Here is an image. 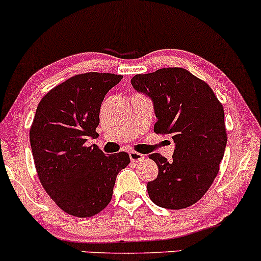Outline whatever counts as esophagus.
I'll use <instances>...</instances> for the list:
<instances>
[{
    "mask_svg": "<svg viewBox=\"0 0 261 261\" xmlns=\"http://www.w3.org/2000/svg\"><path fill=\"white\" fill-rule=\"evenodd\" d=\"M129 158H130L132 162L138 163V162H142V160L145 159V155L140 154V153H138V151H130Z\"/></svg>",
    "mask_w": 261,
    "mask_h": 261,
    "instance_id": "obj_1",
    "label": "esophagus"
}]
</instances>
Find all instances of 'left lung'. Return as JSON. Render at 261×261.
<instances>
[{"mask_svg": "<svg viewBox=\"0 0 261 261\" xmlns=\"http://www.w3.org/2000/svg\"><path fill=\"white\" fill-rule=\"evenodd\" d=\"M132 85L154 102L156 134L175 143L172 160L149 155L158 176L146 185L150 200L168 210L192 206L215 181L223 159L224 110L208 84L182 67H164L133 76Z\"/></svg>", "mask_w": 261, "mask_h": 261, "instance_id": "8db88e82", "label": "left lung"}]
</instances>
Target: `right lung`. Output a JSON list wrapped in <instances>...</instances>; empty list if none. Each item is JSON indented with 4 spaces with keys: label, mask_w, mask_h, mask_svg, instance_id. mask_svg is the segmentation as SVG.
Returning <instances> with one entry per match:
<instances>
[{
    "label": "right lung",
    "mask_w": 261,
    "mask_h": 261,
    "mask_svg": "<svg viewBox=\"0 0 261 261\" xmlns=\"http://www.w3.org/2000/svg\"><path fill=\"white\" fill-rule=\"evenodd\" d=\"M110 72L67 79L40 99L29 130L40 184L58 207L79 218L92 217L112 200L117 174L129 164L124 151L105 155L89 138L98 137L99 110L122 80Z\"/></svg>",
    "instance_id": "add662e5"
}]
</instances>
